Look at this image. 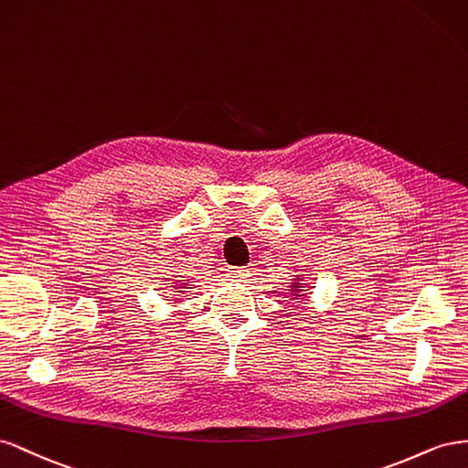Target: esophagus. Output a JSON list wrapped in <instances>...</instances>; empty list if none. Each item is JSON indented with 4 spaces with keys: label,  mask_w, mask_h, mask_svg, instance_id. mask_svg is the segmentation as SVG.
<instances>
[{
    "label": "esophagus",
    "mask_w": 468,
    "mask_h": 468,
    "mask_svg": "<svg viewBox=\"0 0 468 468\" xmlns=\"http://www.w3.org/2000/svg\"><path fill=\"white\" fill-rule=\"evenodd\" d=\"M229 278L235 280V282H243V280L249 278V269H229Z\"/></svg>",
    "instance_id": "1"
}]
</instances>
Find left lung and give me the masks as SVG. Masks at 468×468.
I'll list each match as a JSON object with an SVG mask.
<instances>
[{"label":"left lung","mask_w":468,"mask_h":468,"mask_svg":"<svg viewBox=\"0 0 468 468\" xmlns=\"http://www.w3.org/2000/svg\"><path fill=\"white\" fill-rule=\"evenodd\" d=\"M305 284H308V282H305V280H303V274H298V276H293L292 278V282H290V290H288V293H290V296L292 298H303L305 296Z\"/></svg>","instance_id":"1"}]
</instances>
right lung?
<instances>
[{
  "mask_svg": "<svg viewBox=\"0 0 468 468\" xmlns=\"http://www.w3.org/2000/svg\"><path fill=\"white\" fill-rule=\"evenodd\" d=\"M168 280H175V282H172V286H170L175 292L184 293L186 290L190 288V282H188V280H186V278H168Z\"/></svg>",
  "mask_w": 468,
  "mask_h": 468,
  "instance_id": "obj_1",
  "label": "right lung"
}]
</instances>
